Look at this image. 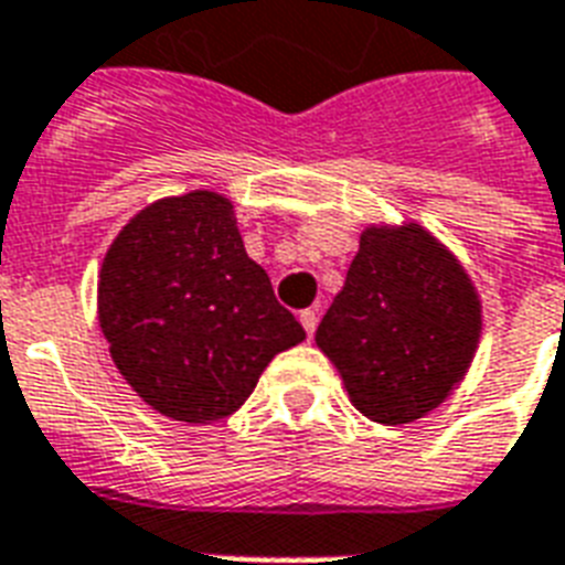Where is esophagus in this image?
Masks as SVG:
<instances>
[{
  "instance_id": "esophagus-1",
  "label": "esophagus",
  "mask_w": 565,
  "mask_h": 565,
  "mask_svg": "<svg viewBox=\"0 0 565 565\" xmlns=\"http://www.w3.org/2000/svg\"><path fill=\"white\" fill-rule=\"evenodd\" d=\"M299 322H301V328H305V334L313 337V331H317V322H319V313L317 310H301Z\"/></svg>"
}]
</instances>
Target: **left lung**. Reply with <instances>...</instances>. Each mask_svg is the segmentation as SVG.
I'll return each mask as SVG.
<instances>
[{"label":"left lung","instance_id":"8db88e82","mask_svg":"<svg viewBox=\"0 0 565 565\" xmlns=\"http://www.w3.org/2000/svg\"><path fill=\"white\" fill-rule=\"evenodd\" d=\"M481 322V296L446 243L419 222L370 225L317 345L366 419L407 425L463 381Z\"/></svg>","mask_w":565,"mask_h":565}]
</instances>
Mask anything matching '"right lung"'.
Returning a JSON list of instances; mask_svg holds the SVG:
<instances>
[{"instance_id": "right-lung-1", "label": "right lung", "mask_w": 565, "mask_h": 565, "mask_svg": "<svg viewBox=\"0 0 565 565\" xmlns=\"http://www.w3.org/2000/svg\"><path fill=\"white\" fill-rule=\"evenodd\" d=\"M96 310L119 375L188 425L239 411L275 354L305 340L246 255L231 199L213 190L158 199L122 225Z\"/></svg>"}]
</instances>
